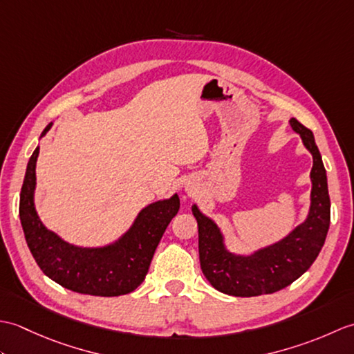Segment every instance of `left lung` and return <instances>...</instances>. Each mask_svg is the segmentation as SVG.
Segmentation results:
<instances>
[{
    "label": "left lung",
    "instance_id": "8db88e82",
    "mask_svg": "<svg viewBox=\"0 0 354 354\" xmlns=\"http://www.w3.org/2000/svg\"><path fill=\"white\" fill-rule=\"evenodd\" d=\"M292 129L313 156L312 192L307 219L281 239L250 255L227 250L219 227L192 207L198 221L201 269L214 289L232 297H257L284 289L301 277L317 260L330 227V198L327 175L310 129L290 118Z\"/></svg>",
    "mask_w": 354,
    "mask_h": 354
}]
</instances>
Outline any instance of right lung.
<instances>
[{"instance_id": "add662e5", "label": "right lung", "mask_w": 354, "mask_h": 354, "mask_svg": "<svg viewBox=\"0 0 354 354\" xmlns=\"http://www.w3.org/2000/svg\"><path fill=\"white\" fill-rule=\"evenodd\" d=\"M45 127L41 137L50 131ZM30 156L19 196V219L28 250L42 272L73 292L95 297H118L135 290L145 280L165 228L179 209L178 194L142 208L132 227L117 242L82 248L65 242L44 227L35 208L36 161Z\"/></svg>"}]
</instances>
